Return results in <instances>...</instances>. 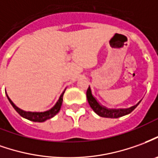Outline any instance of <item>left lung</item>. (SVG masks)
I'll use <instances>...</instances> for the list:
<instances>
[{
  "label": "left lung",
  "mask_w": 158,
  "mask_h": 158,
  "mask_svg": "<svg viewBox=\"0 0 158 158\" xmlns=\"http://www.w3.org/2000/svg\"><path fill=\"white\" fill-rule=\"evenodd\" d=\"M86 98L87 100H88V102H89V104L90 106V108L93 110L95 113L98 114L99 116H101V117L105 118H119L121 117V116H124L126 114H128L140 102V101H139V102L137 103L136 105L133 106L131 108H128V109H118V110H115V109H108V108H106L104 106L101 105L97 101V99L92 96L90 86H89V88H88V90L86 91Z\"/></svg>",
  "instance_id": "obj_1"
}]
</instances>
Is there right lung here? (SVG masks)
I'll return each mask as SVG.
<instances>
[{
	"instance_id": "add662e5",
	"label": "right lung",
	"mask_w": 158,
	"mask_h": 158,
	"mask_svg": "<svg viewBox=\"0 0 158 158\" xmlns=\"http://www.w3.org/2000/svg\"><path fill=\"white\" fill-rule=\"evenodd\" d=\"M64 92H65V90L62 92V94L60 95V98H59V100L56 103V105L54 106L51 110L45 111V112H26V111H24V110H20L19 108H18L17 106L12 102V100L8 98L7 95H6V97L8 98L10 103L14 107V110H16L18 113L21 115L22 117L25 118V119H27L29 121H35V122H44V121L50 119V118L54 117L56 114L60 111V107H61V104H62V101H63Z\"/></svg>"
}]
</instances>
